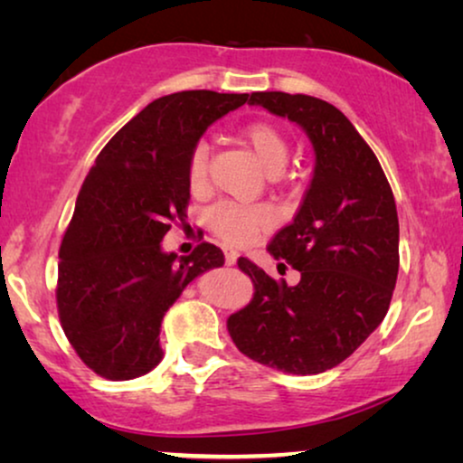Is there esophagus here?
Segmentation results:
<instances>
[{
	"mask_svg": "<svg viewBox=\"0 0 463 463\" xmlns=\"http://www.w3.org/2000/svg\"><path fill=\"white\" fill-rule=\"evenodd\" d=\"M221 249H223V255H225V263L227 265H233L238 261V250H233L230 244H223L221 246Z\"/></svg>",
	"mask_w": 463,
	"mask_h": 463,
	"instance_id": "obj_1",
	"label": "esophagus"
}]
</instances>
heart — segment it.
<instances>
[{"instance_id": "1", "label": "heart", "mask_w": 463, "mask_h": 463, "mask_svg": "<svg viewBox=\"0 0 463 463\" xmlns=\"http://www.w3.org/2000/svg\"><path fill=\"white\" fill-rule=\"evenodd\" d=\"M240 143L255 156V160L268 170L278 173L288 157V138L284 130L268 119H255L238 130ZM208 157L211 147L206 141L194 143L187 156V185L194 194L204 192L208 183ZM206 223L213 233L232 244L250 242L257 233L274 223V213L261 204H242V202H219L206 213Z\"/></svg>"}]
</instances>
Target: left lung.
<instances>
[{
  "label": "left lung",
  "instance_id": "8db88e82",
  "mask_svg": "<svg viewBox=\"0 0 463 463\" xmlns=\"http://www.w3.org/2000/svg\"><path fill=\"white\" fill-rule=\"evenodd\" d=\"M250 105L299 124L316 166L293 223L268 250L301 271L295 287L240 257L250 303L227 318L244 356L293 375L325 373L388 314L398 276V214L382 164L337 107L307 94L252 92Z\"/></svg>",
  "mask_w": 463,
  "mask_h": 463
}]
</instances>
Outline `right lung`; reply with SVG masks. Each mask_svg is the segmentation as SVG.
Wrapping results in <instances>:
<instances>
[{
	"label": "right lung",
	"instance_id": "obj_1",
	"mask_svg": "<svg viewBox=\"0 0 463 463\" xmlns=\"http://www.w3.org/2000/svg\"><path fill=\"white\" fill-rule=\"evenodd\" d=\"M246 100L213 90L156 99L94 160L61 242L56 307L69 344L97 375L126 382L157 366L164 314L194 278L223 265L211 242L187 257L160 242L187 217L194 143Z\"/></svg>",
	"mask_w": 463,
	"mask_h": 463
}]
</instances>
